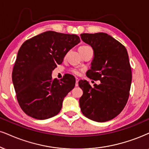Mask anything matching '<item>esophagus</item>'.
Masks as SVG:
<instances>
[{
	"label": "esophagus",
	"mask_w": 149,
	"mask_h": 149,
	"mask_svg": "<svg viewBox=\"0 0 149 149\" xmlns=\"http://www.w3.org/2000/svg\"><path fill=\"white\" fill-rule=\"evenodd\" d=\"M78 82H79V79L76 78V83H75V86H78Z\"/></svg>",
	"instance_id": "34e87169"
}]
</instances>
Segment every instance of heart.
Segmentation results:
<instances>
[{"mask_svg":"<svg viewBox=\"0 0 149 149\" xmlns=\"http://www.w3.org/2000/svg\"><path fill=\"white\" fill-rule=\"evenodd\" d=\"M81 47H84V46H81ZM70 71L72 74H74L75 75H79L81 72V70L77 69V68H72L70 70Z\"/></svg>","mask_w":149,"mask_h":149,"instance_id":"1","label":"heart"}]
</instances>
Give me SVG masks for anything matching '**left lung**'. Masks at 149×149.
I'll use <instances>...</instances> for the list:
<instances>
[{"instance_id":"1","label":"left lung","mask_w":149,"mask_h":149,"mask_svg":"<svg viewBox=\"0 0 149 149\" xmlns=\"http://www.w3.org/2000/svg\"><path fill=\"white\" fill-rule=\"evenodd\" d=\"M82 41L93 47L94 58L86 73L91 79L100 81L92 87L81 80L79 99L84 116L97 122L111 120L125 107L130 95L132 72L126 47L106 33L81 34Z\"/></svg>"}]
</instances>
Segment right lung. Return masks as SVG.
<instances>
[{
	"label": "right lung",
	"instance_id": "obj_1",
	"mask_svg": "<svg viewBox=\"0 0 149 149\" xmlns=\"http://www.w3.org/2000/svg\"><path fill=\"white\" fill-rule=\"evenodd\" d=\"M79 42L75 34L47 31L23 43L13 68L12 81L25 114L46 119L59 113L64 97L74 88L75 78L67 74L59 81L52 78V72Z\"/></svg>",
	"mask_w": 149,
	"mask_h": 149
}]
</instances>
